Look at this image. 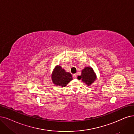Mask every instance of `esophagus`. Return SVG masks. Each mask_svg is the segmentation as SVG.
I'll use <instances>...</instances> for the list:
<instances>
[{
  "instance_id": "esophagus-1",
  "label": "esophagus",
  "mask_w": 134,
  "mask_h": 134,
  "mask_svg": "<svg viewBox=\"0 0 134 134\" xmlns=\"http://www.w3.org/2000/svg\"><path fill=\"white\" fill-rule=\"evenodd\" d=\"M73 77H74V79H76V78H77V74H73Z\"/></svg>"
}]
</instances>
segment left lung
I'll use <instances>...</instances> for the list:
<instances>
[{
    "instance_id": "left-lung-1",
    "label": "left lung",
    "mask_w": 134,
    "mask_h": 134,
    "mask_svg": "<svg viewBox=\"0 0 134 134\" xmlns=\"http://www.w3.org/2000/svg\"><path fill=\"white\" fill-rule=\"evenodd\" d=\"M96 78V74L91 67H85L82 70L81 75L77 77L79 80H81L88 86L95 81Z\"/></svg>"
}]
</instances>
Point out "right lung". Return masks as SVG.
<instances>
[{"instance_id":"1","label":"right lung","mask_w":134,"mask_h":134,"mask_svg":"<svg viewBox=\"0 0 134 134\" xmlns=\"http://www.w3.org/2000/svg\"><path fill=\"white\" fill-rule=\"evenodd\" d=\"M52 80L54 85L65 87L69 82L71 81L72 78L70 72H66L60 66L57 65L52 72Z\"/></svg>"}]
</instances>
